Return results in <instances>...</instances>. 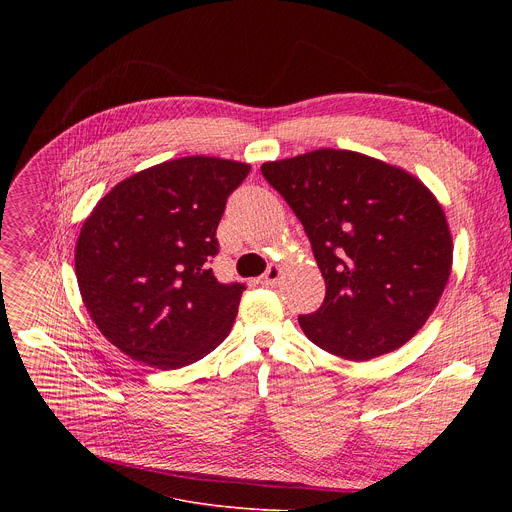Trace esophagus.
<instances>
[{
	"label": "esophagus",
	"mask_w": 512,
	"mask_h": 512,
	"mask_svg": "<svg viewBox=\"0 0 512 512\" xmlns=\"http://www.w3.org/2000/svg\"><path fill=\"white\" fill-rule=\"evenodd\" d=\"M280 276H282V267L280 265H272V267H267V272L259 278V284L274 286L280 280Z\"/></svg>",
	"instance_id": "esophagus-1"
}]
</instances>
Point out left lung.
<instances>
[{"instance_id":"left-lung-1","label":"left lung","mask_w":512,"mask_h":512,"mask_svg":"<svg viewBox=\"0 0 512 512\" xmlns=\"http://www.w3.org/2000/svg\"><path fill=\"white\" fill-rule=\"evenodd\" d=\"M261 174L301 220L326 280L321 307L299 315L305 336L351 361L409 342L452 267L446 215L425 184L342 149L267 161Z\"/></svg>"}]
</instances>
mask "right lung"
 <instances>
[{
  "label": "right lung",
  "instance_id": "right-lung-1",
  "mask_svg": "<svg viewBox=\"0 0 512 512\" xmlns=\"http://www.w3.org/2000/svg\"><path fill=\"white\" fill-rule=\"evenodd\" d=\"M240 161L191 155L116 184L76 242V280L99 332L161 371L191 365L228 334L245 284H222L209 261Z\"/></svg>",
  "mask_w": 512,
  "mask_h": 512
}]
</instances>
